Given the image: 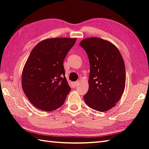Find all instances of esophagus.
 I'll return each instance as SVG.
<instances>
[{
  "mask_svg": "<svg viewBox=\"0 0 149 149\" xmlns=\"http://www.w3.org/2000/svg\"><path fill=\"white\" fill-rule=\"evenodd\" d=\"M79 81H74V82H73V85H74V86H77L78 84H79Z\"/></svg>",
  "mask_w": 149,
  "mask_h": 149,
  "instance_id": "1",
  "label": "esophagus"
}]
</instances>
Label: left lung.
<instances>
[{
    "label": "left lung",
    "instance_id": "8db88e82",
    "mask_svg": "<svg viewBox=\"0 0 149 149\" xmlns=\"http://www.w3.org/2000/svg\"><path fill=\"white\" fill-rule=\"evenodd\" d=\"M90 63L89 88L83 97L89 107L100 112L115 106L125 90V66L119 50L110 42L89 38L79 43Z\"/></svg>",
    "mask_w": 149,
    "mask_h": 149
}]
</instances>
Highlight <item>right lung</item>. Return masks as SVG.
<instances>
[{
  "label": "right lung",
  "instance_id": "1",
  "mask_svg": "<svg viewBox=\"0 0 149 149\" xmlns=\"http://www.w3.org/2000/svg\"><path fill=\"white\" fill-rule=\"evenodd\" d=\"M77 38H49L38 43L29 56L22 73L23 92L35 107L52 111L63 106L71 88L64 61Z\"/></svg>",
  "mask_w": 149,
  "mask_h": 149
}]
</instances>
